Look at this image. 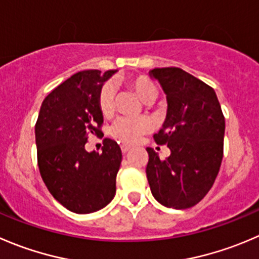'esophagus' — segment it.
<instances>
[{
    "instance_id": "esophagus-1",
    "label": "esophagus",
    "mask_w": 259,
    "mask_h": 259,
    "mask_svg": "<svg viewBox=\"0 0 259 259\" xmlns=\"http://www.w3.org/2000/svg\"><path fill=\"white\" fill-rule=\"evenodd\" d=\"M120 148H121V152L124 153V154H125V153L129 152L130 149H132V147H130V145H127V144H121V145H120Z\"/></svg>"
}]
</instances>
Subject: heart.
Returning <instances> with one entry per match:
<instances>
[{
    "label": "heart",
    "mask_w": 259,
    "mask_h": 259,
    "mask_svg": "<svg viewBox=\"0 0 259 259\" xmlns=\"http://www.w3.org/2000/svg\"><path fill=\"white\" fill-rule=\"evenodd\" d=\"M129 86L135 91V94L148 102L154 99L155 87L149 78L144 76L134 77L127 81ZM99 109L105 116H110L114 111L115 106V89L111 83H106L101 87L99 94ZM152 129V120L147 116L129 117L121 116L114 122L111 134L115 139L126 144H133L138 142L142 135Z\"/></svg>",
    "instance_id": "b5f03b06"
}]
</instances>
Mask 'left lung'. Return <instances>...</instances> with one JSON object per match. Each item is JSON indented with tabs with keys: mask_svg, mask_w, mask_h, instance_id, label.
Wrapping results in <instances>:
<instances>
[{
	"mask_svg": "<svg viewBox=\"0 0 259 259\" xmlns=\"http://www.w3.org/2000/svg\"><path fill=\"white\" fill-rule=\"evenodd\" d=\"M149 74L158 79L168 104L164 124L153 138L170 154L162 160L147 148L148 182L163 206L188 209L206 196L219 173L224 115L214 89L183 69L154 68Z\"/></svg>",
	"mask_w": 259,
	"mask_h": 259,
	"instance_id": "obj_1",
	"label": "left lung"
}]
</instances>
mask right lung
Instances as JSON below:
<instances>
[{"mask_svg": "<svg viewBox=\"0 0 259 259\" xmlns=\"http://www.w3.org/2000/svg\"><path fill=\"white\" fill-rule=\"evenodd\" d=\"M116 71H82L55 87L42 101L35 124L37 165L49 192L76 214L110 204L116 192L121 149L105 138L102 152L89 153V135H101L99 94ZM104 137V134H102Z\"/></svg>", "mask_w": 259, "mask_h": 259, "instance_id": "right-lung-1", "label": "right lung"}]
</instances>
